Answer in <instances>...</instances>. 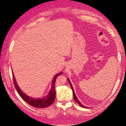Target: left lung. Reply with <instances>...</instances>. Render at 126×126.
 <instances>
[{
  "mask_svg": "<svg viewBox=\"0 0 126 126\" xmlns=\"http://www.w3.org/2000/svg\"><path fill=\"white\" fill-rule=\"evenodd\" d=\"M68 81H69V83H70V86H71V89H72V92H73V96H74V98L75 101L76 102H77V104H78L81 107H83V108H87V107H85L84 106H83V105L81 104V102H80V101L78 100V99H77V97H76V95L75 94L74 90V89H73V87H72V85H71V84L70 81H69V79H68Z\"/></svg>",
  "mask_w": 126,
  "mask_h": 126,
  "instance_id": "left-lung-1",
  "label": "left lung"
}]
</instances>
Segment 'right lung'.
Masks as SVG:
<instances>
[{"label": "right lung", "instance_id": "1", "mask_svg": "<svg viewBox=\"0 0 126 126\" xmlns=\"http://www.w3.org/2000/svg\"><path fill=\"white\" fill-rule=\"evenodd\" d=\"M62 72H59L58 74H57L54 78L52 82V86L50 91H49V93L48 94L46 97H45L43 98H39V99H35L29 97V96L24 94V92L20 90L17 85V83L16 81V80L15 79L14 76L13 74V82L15 86V88L18 94L20 95V96L22 98L23 100H24L27 103H28L30 106H33V107L35 108H43L48 107L51 105L53 102H54L55 97H56V92H55V83L57 77L58 76L62 75Z\"/></svg>", "mask_w": 126, "mask_h": 126}]
</instances>
